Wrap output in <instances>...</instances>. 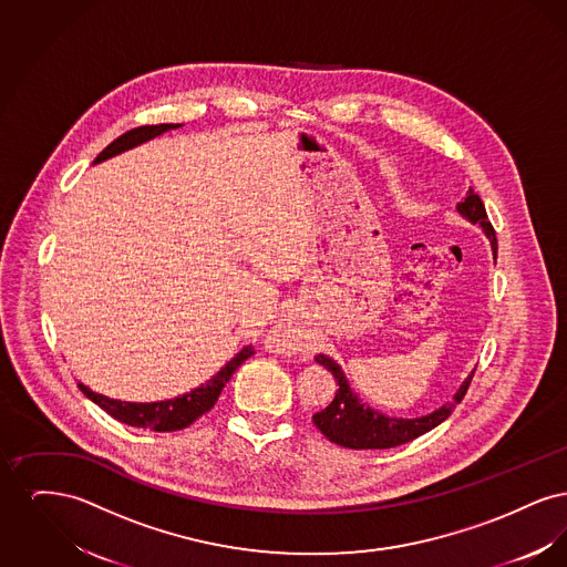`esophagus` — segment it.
Here are the masks:
<instances>
[{"label":"esophagus","mask_w":567,"mask_h":567,"mask_svg":"<svg viewBox=\"0 0 567 567\" xmlns=\"http://www.w3.org/2000/svg\"><path fill=\"white\" fill-rule=\"evenodd\" d=\"M270 340L280 352H306V340L291 319H280L271 329Z\"/></svg>","instance_id":"34e87169"}]
</instances>
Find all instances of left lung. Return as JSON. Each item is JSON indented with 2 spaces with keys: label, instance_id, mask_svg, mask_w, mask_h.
Listing matches in <instances>:
<instances>
[{
  "label": "left lung",
  "instance_id": "obj_1",
  "mask_svg": "<svg viewBox=\"0 0 567 567\" xmlns=\"http://www.w3.org/2000/svg\"><path fill=\"white\" fill-rule=\"evenodd\" d=\"M457 213L472 225L483 227L493 259H497V238L493 231V225L488 223L485 204L483 199L474 193V189L467 190V197H463L457 204ZM317 363H321L327 372H331L338 380V391L333 402L327 405L321 412L312 416L315 425L321 430L329 442H336L338 446H347L354 451L363 449H393L405 444L423 433L432 432L442 421H446L453 412V408L463 400L470 380L474 372L465 378L458 384L457 393L453 395L451 402H446L440 408H435L430 414L414 416V419H402V416H389L380 412L377 408L365 404L359 400V395L352 391L351 382L347 374L342 372L340 363L333 361L327 354H317Z\"/></svg>",
  "mask_w": 567,
  "mask_h": 567
}]
</instances>
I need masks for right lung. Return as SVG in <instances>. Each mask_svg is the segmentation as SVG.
<instances>
[{
    "mask_svg": "<svg viewBox=\"0 0 567 567\" xmlns=\"http://www.w3.org/2000/svg\"><path fill=\"white\" fill-rule=\"evenodd\" d=\"M183 125L178 123H165V125H144V127H135L127 134L118 135L112 144H109L97 159L93 162L102 163L112 159L125 151H132L135 146L157 137V135L178 130ZM255 354L252 347H244L234 359H229L215 377L206 380L204 384L190 389L189 393L172 398V400H162V402H123V400H112L102 393L91 391L86 384L79 382V389L82 393L93 402L100 405L102 410H106L112 419L132 425V427H144V430H153V432H178L189 427L195 419H199L204 412H208L215 405L223 386L229 382V378L234 377V372L243 365L244 361Z\"/></svg>",
    "mask_w": 567,
    "mask_h": 567,
    "instance_id": "add662e5",
    "label": "right lung"
}]
</instances>
